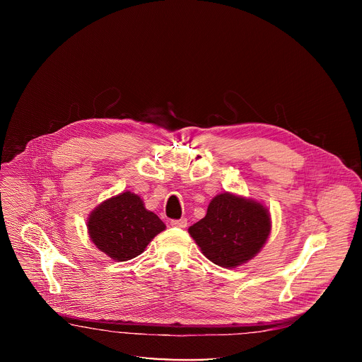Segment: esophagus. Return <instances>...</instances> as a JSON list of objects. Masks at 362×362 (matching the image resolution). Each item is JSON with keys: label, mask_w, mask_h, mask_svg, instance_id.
<instances>
[{"label": "esophagus", "mask_w": 362, "mask_h": 362, "mask_svg": "<svg viewBox=\"0 0 362 362\" xmlns=\"http://www.w3.org/2000/svg\"><path fill=\"white\" fill-rule=\"evenodd\" d=\"M170 225L175 228H186L187 226V219L182 218V219H173L170 221Z\"/></svg>", "instance_id": "1"}]
</instances>
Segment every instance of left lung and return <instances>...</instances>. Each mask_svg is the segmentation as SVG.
<instances>
[{"label":"left lung","mask_w":362,"mask_h":362,"mask_svg":"<svg viewBox=\"0 0 362 362\" xmlns=\"http://www.w3.org/2000/svg\"><path fill=\"white\" fill-rule=\"evenodd\" d=\"M189 233L209 261L236 268L267 243L269 211L259 202L225 192L211 200L206 216L190 226Z\"/></svg>","instance_id":"1"}]
</instances>
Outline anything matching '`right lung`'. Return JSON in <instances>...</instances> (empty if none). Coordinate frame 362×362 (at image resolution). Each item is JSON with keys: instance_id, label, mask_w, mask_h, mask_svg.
I'll return each instance as SVG.
<instances>
[{"instance_id": "obj_1", "label": "right lung", "mask_w": 362, "mask_h": 362, "mask_svg": "<svg viewBox=\"0 0 362 362\" xmlns=\"http://www.w3.org/2000/svg\"><path fill=\"white\" fill-rule=\"evenodd\" d=\"M165 228L159 216L147 211L143 200L132 192L100 203L87 221L93 243L117 262L140 255Z\"/></svg>"}]
</instances>
